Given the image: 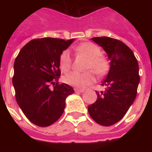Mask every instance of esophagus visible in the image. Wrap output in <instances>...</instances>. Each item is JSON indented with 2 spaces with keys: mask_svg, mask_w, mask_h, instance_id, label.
<instances>
[{
  "mask_svg": "<svg viewBox=\"0 0 152 152\" xmlns=\"http://www.w3.org/2000/svg\"><path fill=\"white\" fill-rule=\"evenodd\" d=\"M75 91L76 93H83V92H84V90H83V89H78V88H75Z\"/></svg>",
  "mask_w": 152,
  "mask_h": 152,
  "instance_id": "esophagus-1",
  "label": "esophagus"
}]
</instances>
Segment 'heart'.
Listing matches in <instances>:
<instances>
[{
  "instance_id": "1",
  "label": "heart",
  "mask_w": 152,
  "mask_h": 152,
  "mask_svg": "<svg viewBox=\"0 0 152 152\" xmlns=\"http://www.w3.org/2000/svg\"><path fill=\"white\" fill-rule=\"evenodd\" d=\"M78 54L88 59L86 68L92 70L99 76L105 75L108 70V62L105 58L101 56L100 47L91 42H83L75 48ZM59 67L63 72H68L72 67V58L69 50H64L59 57ZM92 71L84 73L71 72L64 76V82L77 88H84L94 83L95 76Z\"/></svg>"
}]
</instances>
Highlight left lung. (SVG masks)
<instances>
[{"instance_id": "1", "label": "left lung", "mask_w": 152, "mask_h": 152, "mask_svg": "<svg viewBox=\"0 0 152 152\" xmlns=\"http://www.w3.org/2000/svg\"><path fill=\"white\" fill-rule=\"evenodd\" d=\"M107 52L110 70L97 92V100L88 107L90 116L98 124L110 126L119 122L133 103L140 81L139 64L132 51L123 42L107 36L91 39Z\"/></svg>"}]
</instances>
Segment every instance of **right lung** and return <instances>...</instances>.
<instances>
[{
    "label": "right lung",
    "instance_id": "obj_1",
    "mask_svg": "<svg viewBox=\"0 0 152 152\" xmlns=\"http://www.w3.org/2000/svg\"><path fill=\"white\" fill-rule=\"evenodd\" d=\"M74 40L33 39L16 58L13 77L16 100L25 116L36 126L45 127L57 121L64 110L67 96L75 93L71 86L58 84L59 57Z\"/></svg>",
    "mask_w": 152,
    "mask_h": 152
}]
</instances>
